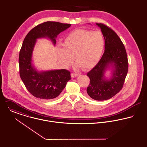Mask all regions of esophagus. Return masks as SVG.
Instances as JSON below:
<instances>
[{
    "label": "esophagus",
    "mask_w": 147,
    "mask_h": 147,
    "mask_svg": "<svg viewBox=\"0 0 147 147\" xmlns=\"http://www.w3.org/2000/svg\"><path fill=\"white\" fill-rule=\"evenodd\" d=\"M78 75H79V73H72L71 74V77H73V78L76 77H77Z\"/></svg>",
    "instance_id": "obj_1"
}]
</instances>
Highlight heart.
I'll list each match as a JSON object with an SVG mask.
<instances>
[{
	"label": "heart",
	"instance_id": "1",
	"mask_svg": "<svg viewBox=\"0 0 147 147\" xmlns=\"http://www.w3.org/2000/svg\"><path fill=\"white\" fill-rule=\"evenodd\" d=\"M104 46V36L100 31L77 29L65 37L63 45L58 46L57 55L65 66L73 63L74 55L78 66L90 69L100 61Z\"/></svg>",
	"mask_w": 147,
	"mask_h": 147
}]
</instances>
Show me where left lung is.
Returning <instances> with one entry per match:
<instances>
[{
	"label": "left lung",
	"instance_id": "obj_1",
	"mask_svg": "<svg viewBox=\"0 0 147 147\" xmlns=\"http://www.w3.org/2000/svg\"><path fill=\"white\" fill-rule=\"evenodd\" d=\"M96 24L104 36L105 50L100 61L87 73L90 81L86 91L92 98L104 101L122 89L128 73V61L125 46L117 34L104 24ZM110 67L114 70L112 78L107 80L104 74Z\"/></svg>",
	"mask_w": 147,
	"mask_h": 147
}]
</instances>
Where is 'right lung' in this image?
Masks as SVG:
<instances>
[{"label":"right lung","mask_w":147,"mask_h":147,"mask_svg":"<svg viewBox=\"0 0 147 147\" xmlns=\"http://www.w3.org/2000/svg\"><path fill=\"white\" fill-rule=\"evenodd\" d=\"M71 24L46 22L31 29L26 36L19 52V74L27 90L34 97L44 100L58 97L71 79L66 69L38 71L32 64V54L36 40L48 38L55 45L57 35Z\"/></svg>","instance_id":"right-lung-1"}]
</instances>
